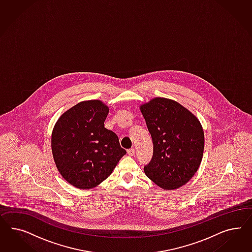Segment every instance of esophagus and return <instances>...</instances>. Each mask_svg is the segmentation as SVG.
Wrapping results in <instances>:
<instances>
[{
  "instance_id": "34e87169",
  "label": "esophagus",
  "mask_w": 252,
  "mask_h": 252,
  "mask_svg": "<svg viewBox=\"0 0 252 252\" xmlns=\"http://www.w3.org/2000/svg\"><path fill=\"white\" fill-rule=\"evenodd\" d=\"M135 153H136V152H135V149H129V150L127 151V154H128L129 156H134V155H135Z\"/></svg>"
}]
</instances>
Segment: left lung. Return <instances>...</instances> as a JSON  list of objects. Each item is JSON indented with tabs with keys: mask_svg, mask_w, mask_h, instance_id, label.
Masks as SVG:
<instances>
[{
	"mask_svg": "<svg viewBox=\"0 0 252 252\" xmlns=\"http://www.w3.org/2000/svg\"><path fill=\"white\" fill-rule=\"evenodd\" d=\"M152 135L153 156L146 176L160 189L175 190L197 173L204 132L196 115L174 99L156 97L139 106Z\"/></svg>",
	"mask_w": 252,
	"mask_h": 252,
	"instance_id": "left-lung-1",
	"label": "left lung"
}]
</instances>
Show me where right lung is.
<instances>
[{
	"mask_svg": "<svg viewBox=\"0 0 252 252\" xmlns=\"http://www.w3.org/2000/svg\"><path fill=\"white\" fill-rule=\"evenodd\" d=\"M109 107L99 99L80 101L59 117L52 133V153L63 178L92 189L112 174L126 152L104 127Z\"/></svg>",
	"mask_w": 252,
	"mask_h": 252,
	"instance_id": "obj_1",
	"label": "right lung"
}]
</instances>
